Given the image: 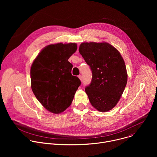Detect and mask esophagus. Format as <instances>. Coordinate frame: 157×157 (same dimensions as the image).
<instances>
[{
    "mask_svg": "<svg viewBox=\"0 0 157 157\" xmlns=\"http://www.w3.org/2000/svg\"><path fill=\"white\" fill-rule=\"evenodd\" d=\"M78 78H79V79L82 81V76H81V75H79V76H78Z\"/></svg>",
    "mask_w": 157,
    "mask_h": 157,
    "instance_id": "esophagus-1",
    "label": "esophagus"
}]
</instances>
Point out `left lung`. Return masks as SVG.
I'll list each match as a JSON object with an SVG mask.
<instances>
[{"mask_svg": "<svg viewBox=\"0 0 157 157\" xmlns=\"http://www.w3.org/2000/svg\"><path fill=\"white\" fill-rule=\"evenodd\" d=\"M79 52L92 71L91 84L85 88L89 101L100 112L111 110L119 102L127 82L120 52L106 42L82 43Z\"/></svg>", "mask_w": 157, "mask_h": 157, "instance_id": "obj_1", "label": "left lung"}]
</instances>
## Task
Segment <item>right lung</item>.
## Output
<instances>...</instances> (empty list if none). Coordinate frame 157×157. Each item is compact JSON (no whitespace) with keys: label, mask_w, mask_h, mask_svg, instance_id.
Segmentation results:
<instances>
[{"label":"right lung","mask_w":157,"mask_h":157,"mask_svg":"<svg viewBox=\"0 0 157 157\" xmlns=\"http://www.w3.org/2000/svg\"><path fill=\"white\" fill-rule=\"evenodd\" d=\"M77 50L75 43L52 44L44 47L30 69L31 87L36 99L48 111L63 113L71 104L81 81L71 75L70 57Z\"/></svg>","instance_id":"obj_1"}]
</instances>
